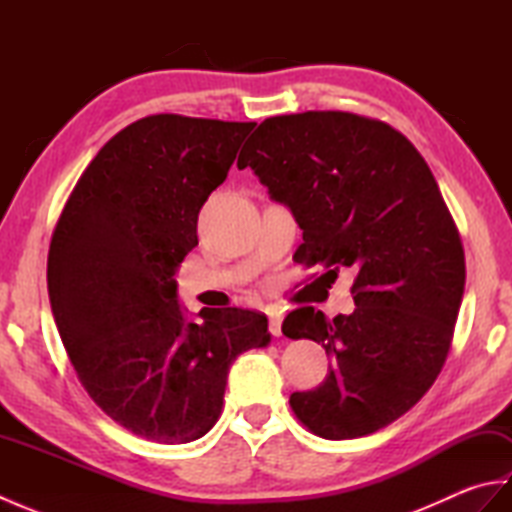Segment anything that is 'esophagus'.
<instances>
[{"label":"esophagus","instance_id":"obj_1","mask_svg":"<svg viewBox=\"0 0 512 512\" xmlns=\"http://www.w3.org/2000/svg\"><path fill=\"white\" fill-rule=\"evenodd\" d=\"M268 317H270V334L281 336V314L277 310H270Z\"/></svg>","mask_w":512,"mask_h":512}]
</instances>
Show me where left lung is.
<instances>
[{"label":"left lung","mask_w":512,"mask_h":512,"mask_svg":"<svg viewBox=\"0 0 512 512\" xmlns=\"http://www.w3.org/2000/svg\"><path fill=\"white\" fill-rule=\"evenodd\" d=\"M237 167H250L303 231L299 264L352 268L356 310H292L281 332L332 356L290 407L325 440L387 427L427 394L447 361L464 295V248L427 162L394 127L350 112L273 116Z\"/></svg>","instance_id":"8db88e82"}]
</instances>
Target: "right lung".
Returning a JSON list of instances; mask_svg holds the SVG:
<instances>
[{"instance_id":"obj_1","label":"right lung","mask_w":512,"mask_h":512,"mask_svg":"<svg viewBox=\"0 0 512 512\" xmlns=\"http://www.w3.org/2000/svg\"><path fill=\"white\" fill-rule=\"evenodd\" d=\"M253 127L140 118L103 145L54 226L48 295L63 347L90 398L134 436L202 438L231 363L270 343L266 314L253 310L204 308L187 321L176 284L202 204Z\"/></svg>"}]
</instances>
